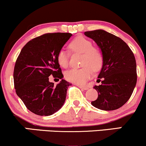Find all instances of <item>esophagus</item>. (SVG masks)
I'll return each mask as SVG.
<instances>
[{"label":"esophagus","mask_w":146,"mask_h":146,"mask_svg":"<svg viewBox=\"0 0 146 146\" xmlns=\"http://www.w3.org/2000/svg\"><path fill=\"white\" fill-rule=\"evenodd\" d=\"M77 86H78L79 88H82V89H83V90H88V88L87 86H82V85H80V84H77Z\"/></svg>","instance_id":"esophagus-1"}]
</instances>
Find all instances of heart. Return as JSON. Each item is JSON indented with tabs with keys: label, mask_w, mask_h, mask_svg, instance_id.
Masks as SVG:
<instances>
[{
	"label": "heart",
	"mask_w": 146,
	"mask_h": 146,
	"mask_svg": "<svg viewBox=\"0 0 146 146\" xmlns=\"http://www.w3.org/2000/svg\"><path fill=\"white\" fill-rule=\"evenodd\" d=\"M73 53H83L82 58L81 68H73L65 73L67 80L77 84H84L93 75V71H99L103 65V55L101 51L93 46L90 40L78 37L70 42L68 46ZM58 62L61 66L66 68L68 66L69 53L64 49H61L57 56Z\"/></svg>",
	"instance_id": "heart-1"
}]
</instances>
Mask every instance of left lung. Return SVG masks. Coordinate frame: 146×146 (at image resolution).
<instances>
[{
  "instance_id": "obj_1",
  "label": "left lung",
  "mask_w": 146,
  "mask_h": 146,
  "mask_svg": "<svg viewBox=\"0 0 146 146\" xmlns=\"http://www.w3.org/2000/svg\"><path fill=\"white\" fill-rule=\"evenodd\" d=\"M84 35L96 42L103 55L98 77L102 84L93 87L98 98L91 104L102 110L118 109L128 102L136 86L135 56L124 41L104 30L86 31Z\"/></svg>"
}]
</instances>
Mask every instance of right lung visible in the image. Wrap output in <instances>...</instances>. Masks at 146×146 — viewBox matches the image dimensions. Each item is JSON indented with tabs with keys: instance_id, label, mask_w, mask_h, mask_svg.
Instances as JSON below:
<instances>
[{
	"instance_id": "1",
	"label": "right lung",
	"mask_w": 146,
	"mask_h": 146,
	"mask_svg": "<svg viewBox=\"0 0 146 146\" xmlns=\"http://www.w3.org/2000/svg\"><path fill=\"white\" fill-rule=\"evenodd\" d=\"M71 36L69 33H48L33 38L22 48L16 60V93L27 108L36 115H51L64 104L71 84L62 79L57 56ZM51 74L62 79L56 86L48 80Z\"/></svg>"
}]
</instances>
